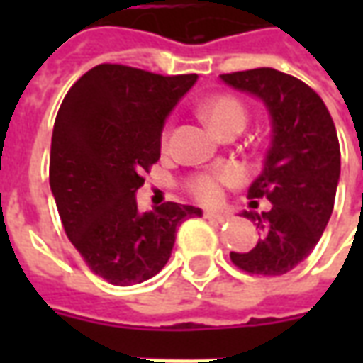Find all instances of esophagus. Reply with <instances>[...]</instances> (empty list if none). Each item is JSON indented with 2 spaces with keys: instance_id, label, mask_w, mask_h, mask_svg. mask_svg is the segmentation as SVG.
I'll use <instances>...</instances> for the list:
<instances>
[{
  "instance_id": "1",
  "label": "esophagus",
  "mask_w": 363,
  "mask_h": 363,
  "mask_svg": "<svg viewBox=\"0 0 363 363\" xmlns=\"http://www.w3.org/2000/svg\"><path fill=\"white\" fill-rule=\"evenodd\" d=\"M204 218L208 221H212V223H225L229 220L228 213H220V212H210V210H206Z\"/></svg>"
}]
</instances>
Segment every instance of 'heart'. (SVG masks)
Masks as SVG:
<instances>
[{
  "instance_id": "heart-1",
  "label": "heart",
  "mask_w": 363,
  "mask_h": 363,
  "mask_svg": "<svg viewBox=\"0 0 363 363\" xmlns=\"http://www.w3.org/2000/svg\"><path fill=\"white\" fill-rule=\"evenodd\" d=\"M206 120L212 124L216 132L231 124H241L247 122V106H245L237 96L233 95H216L210 101H206L202 106ZM171 122H167L163 132H161V145L167 147L171 142ZM243 181V174L233 167H223V169H212V171H202L194 173L184 181V189L190 196L196 198L198 202L204 204H216L223 198V189L237 186Z\"/></svg>"
}]
</instances>
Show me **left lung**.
<instances>
[{"instance_id":"1","label":"left lung","mask_w":363,"mask_h":363,"mask_svg":"<svg viewBox=\"0 0 363 363\" xmlns=\"http://www.w3.org/2000/svg\"><path fill=\"white\" fill-rule=\"evenodd\" d=\"M221 79L264 101L272 118V143L264 171L249 189L270 200L268 212H245L260 231L249 252H231L243 272L281 276L296 268L319 243L335 208L340 177V145L327 104L294 75L272 67L223 74Z\"/></svg>"}]
</instances>
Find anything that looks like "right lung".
Instances as JSON below:
<instances>
[{
	"instance_id": "add662e5",
	"label": "right lung",
	"mask_w": 363,
	"mask_h": 363,
	"mask_svg": "<svg viewBox=\"0 0 363 363\" xmlns=\"http://www.w3.org/2000/svg\"><path fill=\"white\" fill-rule=\"evenodd\" d=\"M196 74L159 75L101 64L67 91L54 122L50 189L67 239L114 286L153 278L165 267L182 221L200 208L165 202L138 212L143 171L159 161L161 130Z\"/></svg>"
}]
</instances>
